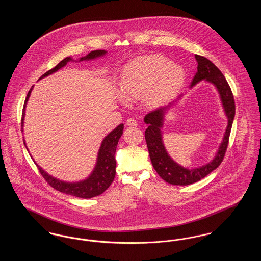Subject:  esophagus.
Segmentation results:
<instances>
[{
  "label": "esophagus",
  "instance_id": "1",
  "mask_svg": "<svg viewBox=\"0 0 261 261\" xmlns=\"http://www.w3.org/2000/svg\"><path fill=\"white\" fill-rule=\"evenodd\" d=\"M126 124L129 125V126H137L138 122H137L136 119H134V118H128L127 121H126Z\"/></svg>",
  "mask_w": 261,
  "mask_h": 261
}]
</instances>
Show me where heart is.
Masks as SVG:
<instances>
[{
    "instance_id": "b5f03b06",
    "label": "heart",
    "mask_w": 261,
    "mask_h": 261,
    "mask_svg": "<svg viewBox=\"0 0 261 261\" xmlns=\"http://www.w3.org/2000/svg\"><path fill=\"white\" fill-rule=\"evenodd\" d=\"M184 78L183 69L170 64V62L160 55H151L138 58L125 67L121 93L126 99L143 98L149 105H156Z\"/></svg>"
}]
</instances>
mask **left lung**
I'll list each match as a JSON object with an SVG mask.
<instances>
[{
  "instance_id": "left-lung-1",
  "label": "left lung",
  "mask_w": 261,
  "mask_h": 261,
  "mask_svg": "<svg viewBox=\"0 0 261 261\" xmlns=\"http://www.w3.org/2000/svg\"><path fill=\"white\" fill-rule=\"evenodd\" d=\"M195 58L198 62V72L193 78L191 87L195 86L199 81L204 79L215 85L223 102L225 112L228 117V126L224 135L223 142L221 143L214 160L204 166L190 170L173 162L167 154L162 144L161 128L163 121V114L166 108L156 109L149 112L145 116V122L148 124V128L145 131V139L152 166L165 182L172 185L186 186L196 183L220 165L228 148L229 137L235 117V99L232 90L222 72L215 66L213 62H211L206 58L199 55H196Z\"/></svg>"
}]
</instances>
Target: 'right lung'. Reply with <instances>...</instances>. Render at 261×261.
<instances>
[{
	"label": "right lung",
	"instance_id": "1",
	"mask_svg": "<svg viewBox=\"0 0 261 261\" xmlns=\"http://www.w3.org/2000/svg\"><path fill=\"white\" fill-rule=\"evenodd\" d=\"M105 54H106V51L103 50H93L90 54H88L86 57L81 58L80 61L92 60L97 57H100ZM69 61H71V58L63 59L62 62H59L54 68L47 71L45 74L42 75L40 77V79L58 71ZM32 88L33 86L30 88V90L26 96V99H25L23 111H22V117H21V127L23 126L26 101L29 99ZM123 128H124L123 124L118 125L114 130H112V132L103 139L101 146L99 148L96 167H95L93 173L91 174V176L86 180H84L82 182H78V183H64V182L57 180L56 178H53L51 176L48 175L36 164L38 169H39V172L50 187H53L57 191L62 192L63 194L70 195V196L81 198V199H91V198L99 196L112 185V181L114 179L115 167H116V162H115L114 155H115V150H116V147L118 144V140L123 133Z\"/></svg>",
	"mask_w": 261,
	"mask_h": 261
}]
</instances>
